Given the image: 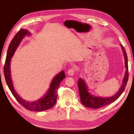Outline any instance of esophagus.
<instances>
[{"label": "esophagus", "mask_w": 134, "mask_h": 134, "mask_svg": "<svg viewBox=\"0 0 134 134\" xmlns=\"http://www.w3.org/2000/svg\"><path fill=\"white\" fill-rule=\"evenodd\" d=\"M67 73L69 75H71V76L74 75V73H75V69L74 68H71V69H69V70H68Z\"/></svg>", "instance_id": "34e87169"}]
</instances>
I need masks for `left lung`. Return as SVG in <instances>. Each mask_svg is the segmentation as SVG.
Returning <instances> with one entry per match:
<instances>
[{"mask_svg": "<svg viewBox=\"0 0 134 134\" xmlns=\"http://www.w3.org/2000/svg\"><path fill=\"white\" fill-rule=\"evenodd\" d=\"M121 49L123 50V53L124 54V60H125V67L126 68V71L125 73V76L123 81L120 89L115 94L114 96H113L107 98H102L99 97H95L88 92V89L86 85L85 84V81L82 78H79L78 81V86L79 89V96H80L81 101L82 104L85 107L93 108V109H97V108L103 107L105 105H109L115 101L121 94L125 89L126 87V85L127 83L128 79H129V71H128V58L127 56V53L125 50V48L122 45H120Z\"/></svg>", "mask_w": 134, "mask_h": 134, "instance_id": "left-lung-1", "label": "left lung"}]
</instances>
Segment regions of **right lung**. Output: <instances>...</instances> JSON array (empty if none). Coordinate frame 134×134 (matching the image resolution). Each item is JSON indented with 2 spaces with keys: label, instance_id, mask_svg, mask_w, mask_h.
<instances>
[{
  "label": "right lung",
  "instance_id": "1",
  "mask_svg": "<svg viewBox=\"0 0 134 134\" xmlns=\"http://www.w3.org/2000/svg\"><path fill=\"white\" fill-rule=\"evenodd\" d=\"M26 35H30L29 32L27 30L21 29L17 33L14 37L11 40L8 47L6 59L4 66V74L7 86L12 93L13 95L15 98L16 101L22 105L25 108L30 111L35 112H41L48 110L53 107L56 102V99L58 97V90L60 82L65 78V73L62 71L58 75H56L51 82L48 92L44 97L34 102H27L19 97L15 92L13 87L12 80L11 78L10 74V62L14 53L18 47L20 42Z\"/></svg>",
  "mask_w": 134,
  "mask_h": 134
}]
</instances>
